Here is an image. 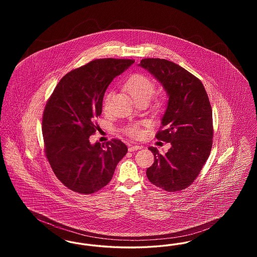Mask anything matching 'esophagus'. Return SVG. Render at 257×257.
<instances>
[{
  "instance_id": "esophagus-1",
  "label": "esophagus",
  "mask_w": 257,
  "mask_h": 257,
  "mask_svg": "<svg viewBox=\"0 0 257 257\" xmlns=\"http://www.w3.org/2000/svg\"><path fill=\"white\" fill-rule=\"evenodd\" d=\"M143 147L142 146H138V145H135V146H130L129 148H128V150L130 151V152H132V151H135V150H139V149H142Z\"/></svg>"
}]
</instances>
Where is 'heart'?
Here are the masks:
<instances>
[{
	"instance_id": "1",
	"label": "heart",
	"mask_w": 257,
	"mask_h": 257,
	"mask_svg": "<svg viewBox=\"0 0 257 257\" xmlns=\"http://www.w3.org/2000/svg\"><path fill=\"white\" fill-rule=\"evenodd\" d=\"M126 89L135 101L142 100V99L149 100L155 92V83L143 74H136L128 80L126 84ZM109 100H110V94L108 93L106 94L103 101V107L105 110L108 109ZM124 132L133 138H137L141 135L140 127L137 124L127 126L124 129Z\"/></svg>"
}]
</instances>
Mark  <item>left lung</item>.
Instances as JSON below:
<instances>
[{
	"instance_id": "1",
	"label": "left lung",
	"mask_w": 257,
	"mask_h": 257,
	"mask_svg": "<svg viewBox=\"0 0 257 257\" xmlns=\"http://www.w3.org/2000/svg\"><path fill=\"white\" fill-rule=\"evenodd\" d=\"M139 66L159 81L169 97L156 138L171 147L164 155L149 147L155 160L147 169V178L165 191H181L194 182L212 148L213 118L206 90L196 76L172 61L144 59Z\"/></svg>"
}]
</instances>
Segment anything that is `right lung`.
Masks as SVG:
<instances>
[{
    "mask_svg": "<svg viewBox=\"0 0 257 257\" xmlns=\"http://www.w3.org/2000/svg\"><path fill=\"white\" fill-rule=\"evenodd\" d=\"M134 61L100 59L74 69L61 78L45 106L46 157L58 179L76 193L89 195L105 187L128 151L119 140L104 147L91 145L89 137L97 129L94 119L102 112L107 87Z\"/></svg>",
    "mask_w": 257,
    "mask_h": 257,
    "instance_id": "right-lung-1",
    "label": "right lung"
}]
</instances>
